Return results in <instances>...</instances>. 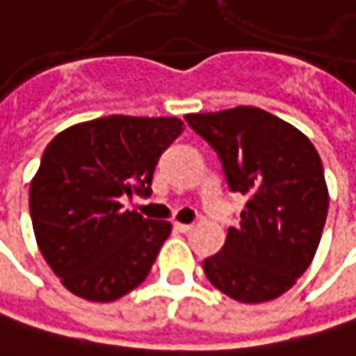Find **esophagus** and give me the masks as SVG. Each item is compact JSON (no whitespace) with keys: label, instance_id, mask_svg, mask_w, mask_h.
I'll return each mask as SVG.
<instances>
[{"label":"esophagus","instance_id":"obj_1","mask_svg":"<svg viewBox=\"0 0 356 356\" xmlns=\"http://www.w3.org/2000/svg\"><path fill=\"white\" fill-rule=\"evenodd\" d=\"M191 227H193L191 223H179V221L175 223V229H177V232H181V234H187V232H189Z\"/></svg>","mask_w":356,"mask_h":356}]
</instances>
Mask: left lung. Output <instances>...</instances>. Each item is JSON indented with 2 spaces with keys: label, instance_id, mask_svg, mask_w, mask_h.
Segmentation results:
<instances>
[{
  "label": "left lung",
  "instance_id": "left-lung-1",
  "mask_svg": "<svg viewBox=\"0 0 356 356\" xmlns=\"http://www.w3.org/2000/svg\"><path fill=\"white\" fill-rule=\"evenodd\" d=\"M218 153L232 191L245 209L216 256L207 280L245 304L274 300L306 272L328 213L323 161L296 127L256 106L185 115Z\"/></svg>",
  "mask_w": 356,
  "mask_h": 356
}]
</instances>
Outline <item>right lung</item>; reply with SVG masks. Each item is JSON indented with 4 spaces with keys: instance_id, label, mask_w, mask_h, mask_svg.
<instances>
[{
    "instance_id": "add662e5",
    "label": "right lung",
    "mask_w": 356,
    "mask_h": 356,
    "mask_svg": "<svg viewBox=\"0 0 356 356\" xmlns=\"http://www.w3.org/2000/svg\"><path fill=\"white\" fill-rule=\"evenodd\" d=\"M181 133L175 116L113 115L74 124L46 147L30 216L44 260L72 294L113 302L149 276L171 223L122 209L120 199L151 193L159 157Z\"/></svg>"
}]
</instances>
